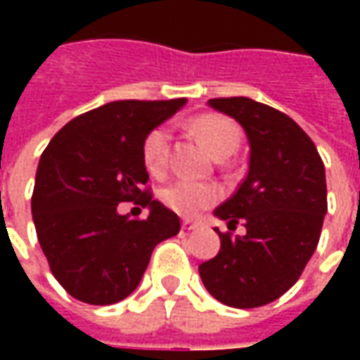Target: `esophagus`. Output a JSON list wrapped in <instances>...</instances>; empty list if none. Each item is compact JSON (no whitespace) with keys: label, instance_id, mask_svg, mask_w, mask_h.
I'll list each match as a JSON object with an SVG mask.
<instances>
[{"label":"esophagus","instance_id":"1","mask_svg":"<svg viewBox=\"0 0 360 360\" xmlns=\"http://www.w3.org/2000/svg\"><path fill=\"white\" fill-rule=\"evenodd\" d=\"M181 226H183L185 231H193V229H196L200 224H198V221H193V219H183V224H181Z\"/></svg>","mask_w":360,"mask_h":360}]
</instances>
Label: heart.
<instances>
[{"label": "heart", "mask_w": 360, "mask_h": 360, "mask_svg": "<svg viewBox=\"0 0 360 360\" xmlns=\"http://www.w3.org/2000/svg\"><path fill=\"white\" fill-rule=\"evenodd\" d=\"M188 131L216 158H227L239 144V129L218 113H200L188 119ZM142 162L152 175H162L169 162V131L154 127L142 141ZM162 202L181 216H196L221 198V191L212 183L177 179L160 191Z\"/></svg>", "instance_id": "b5f03b06"}]
</instances>
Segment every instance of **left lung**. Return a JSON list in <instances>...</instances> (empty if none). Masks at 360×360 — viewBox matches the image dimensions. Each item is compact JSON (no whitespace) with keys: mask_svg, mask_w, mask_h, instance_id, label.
Wrapping results in <instances>:
<instances>
[{"mask_svg":"<svg viewBox=\"0 0 360 360\" xmlns=\"http://www.w3.org/2000/svg\"><path fill=\"white\" fill-rule=\"evenodd\" d=\"M249 136V172L214 214L226 219L221 249L198 266L214 299L235 309L276 301L301 278L316 250L328 210L324 162L314 142L283 111L245 96L212 98ZM245 227L233 236L236 224Z\"/></svg>","mask_w":360,"mask_h":360,"instance_id":"left-lung-1","label":"left lung"}]
</instances>
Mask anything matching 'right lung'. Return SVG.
I'll list each match as a JSON object with an SVG mask.
<instances>
[{
    "label": "right lung",
    "instance_id": "add662e5",
    "mask_svg": "<svg viewBox=\"0 0 360 360\" xmlns=\"http://www.w3.org/2000/svg\"><path fill=\"white\" fill-rule=\"evenodd\" d=\"M177 100H119L71 119L46 146L32 219L48 264L67 293L113 304L133 293L158 243L179 233L177 214L152 198L142 141L179 110ZM148 205L146 219L117 212Z\"/></svg>",
    "mask_w": 360,
    "mask_h": 360
}]
</instances>
